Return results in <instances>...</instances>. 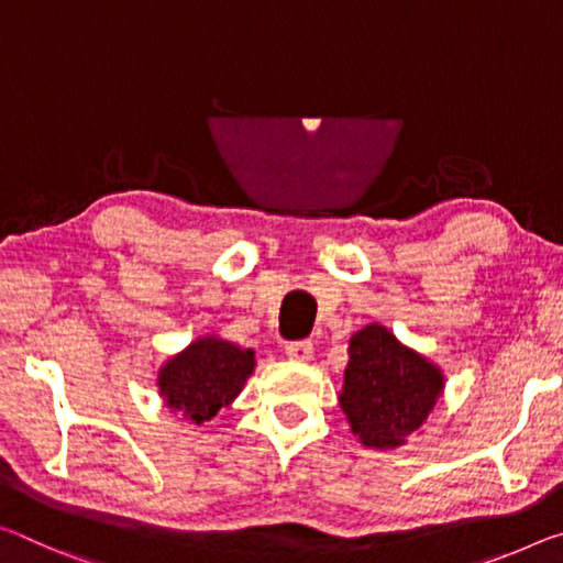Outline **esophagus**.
<instances>
[{
	"mask_svg": "<svg viewBox=\"0 0 563 563\" xmlns=\"http://www.w3.org/2000/svg\"><path fill=\"white\" fill-rule=\"evenodd\" d=\"M285 355H288V358L296 361V363H306V361L313 358V343H310V341L290 343L288 347H285Z\"/></svg>",
	"mask_w": 563,
	"mask_h": 563,
	"instance_id": "1",
	"label": "esophagus"
}]
</instances>
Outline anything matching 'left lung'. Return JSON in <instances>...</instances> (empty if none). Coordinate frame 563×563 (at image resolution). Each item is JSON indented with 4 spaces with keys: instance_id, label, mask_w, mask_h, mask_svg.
Here are the masks:
<instances>
[{
    "instance_id": "left-lung-1",
    "label": "left lung",
    "mask_w": 563,
    "mask_h": 563,
    "mask_svg": "<svg viewBox=\"0 0 563 563\" xmlns=\"http://www.w3.org/2000/svg\"><path fill=\"white\" fill-rule=\"evenodd\" d=\"M443 380L439 365L410 351L386 325L371 323L351 338L338 400L358 441L388 451L426 423Z\"/></svg>"
}]
</instances>
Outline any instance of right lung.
I'll use <instances>...</instances> for the list:
<instances>
[{
    "label": "right lung",
    "mask_w": 563,
    "mask_h": 563,
    "mask_svg": "<svg viewBox=\"0 0 563 563\" xmlns=\"http://www.w3.org/2000/svg\"><path fill=\"white\" fill-rule=\"evenodd\" d=\"M255 371V353L216 335L192 341L157 373V388L169 410L195 423L210 421L230 406Z\"/></svg>",
    "instance_id": "right-lung-1"
}]
</instances>
